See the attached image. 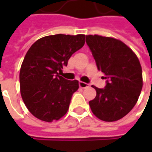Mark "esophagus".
<instances>
[{
    "instance_id": "esophagus-1",
    "label": "esophagus",
    "mask_w": 152,
    "mask_h": 152,
    "mask_svg": "<svg viewBox=\"0 0 152 152\" xmlns=\"http://www.w3.org/2000/svg\"><path fill=\"white\" fill-rule=\"evenodd\" d=\"M88 86H89V84H87V83H85V82H79V87L82 88V89L87 88Z\"/></svg>"
}]
</instances>
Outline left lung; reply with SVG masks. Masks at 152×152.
Wrapping results in <instances>:
<instances>
[{
	"mask_svg": "<svg viewBox=\"0 0 152 152\" xmlns=\"http://www.w3.org/2000/svg\"><path fill=\"white\" fill-rule=\"evenodd\" d=\"M99 71L105 74V88H97L96 96L89 102L99 119H121L136 104L142 90V69L133 50L118 39L100 35H86Z\"/></svg>",
	"mask_w": 152,
	"mask_h": 152,
	"instance_id": "8db88e82",
	"label": "left lung"
}]
</instances>
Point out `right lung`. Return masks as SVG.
Wrapping results in <instances>:
<instances>
[{"label": "right lung", "instance_id": "1", "mask_svg": "<svg viewBox=\"0 0 152 152\" xmlns=\"http://www.w3.org/2000/svg\"><path fill=\"white\" fill-rule=\"evenodd\" d=\"M84 34H55L40 38L27 51L19 73L23 101L31 113L45 122L67 113L79 81L60 76L74 52L85 45Z\"/></svg>", "mask_w": 152, "mask_h": 152}]
</instances>
